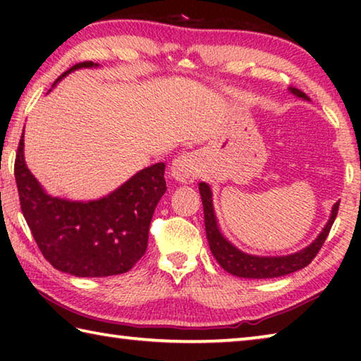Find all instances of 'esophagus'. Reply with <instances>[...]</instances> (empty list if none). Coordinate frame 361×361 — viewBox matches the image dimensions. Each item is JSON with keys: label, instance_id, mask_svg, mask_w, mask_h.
Wrapping results in <instances>:
<instances>
[{"label": "esophagus", "instance_id": "1", "mask_svg": "<svg viewBox=\"0 0 361 361\" xmlns=\"http://www.w3.org/2000/svg\"><path fill=\"white\" fill-rule=\"evenodd\" d=\"M173 178L180 183H192L199 175V159L194 152H183L175 159L170 169Z\"/></svg>", "mask_w": 361, "mask_h": 361}]
</instances>
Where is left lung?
<instances>
[{
	"label": "left lung",
	"mask_w": 361,
	"mask_h": 361,
	"mask_svg": "<svg viewBox=\"0 0 361 361\" xmlns=\"http://www.w3.org/2000/svg\"><path fill=\"white\" fill-rule=\"evenodd\" d=\"M291 92L302 97V99H307L302 90L296 87H291ZM200 197H202L204 204V218H205V232L207 239L210 243V250L213 256H215L216 261L219 262L224 271H228L232 276L237 277H245V279H272V277H280L286 276V274L296 272L299 269L305 267L312 262V259L320 252L323 243H325L326 237L331 231V226L334 223L336 216H338L339 210V202H336L331 212V218L328 219L325 228H323L322 234L317 237V239L310 243L307 248L301 250L295 255L290 256H277V258H261V256H252L247 253H242L240 250L232 247L231 243L224 239V237L219 234V229L216 226V218L215 213H213V204H212V191L209 185L205 183H200L199 185Z\"/></svg>",
	"instance_id": "obj_1"
}]
</instances>
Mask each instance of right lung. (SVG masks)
Returning <instances> with one entry per match:
<instances>
[{
    "instance_id": "obj_1",
    "label": "right lung",
    "mask_w": 361,
    "mask_h": 361,
    "mask_svg": "<svg viewBox=\"0 0 361 361\" xmlns=\"http://www.w3.org/2000/svg\"><path fill=\"white\" fill-rule=\"evenodd\" d=\"M87 66L94 62L76 63L60 78ZM164 172L166 164L157 162L106 197L71 202L42 191L23 159V133L14 162L20 209L36 245L54 267L76 277L118 276L137 264L148 247L152 213L167 189Z\"/></svg>"
}]
</instances>
